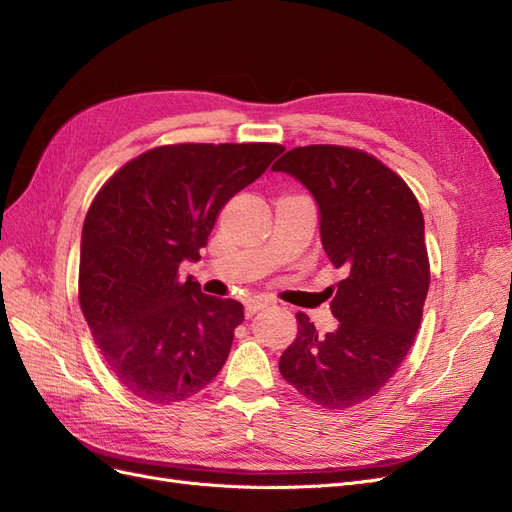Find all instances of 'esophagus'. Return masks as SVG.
I'll use <instances>...</instances> for the list:
<instances>
[{
  "instance_id": "1",
  "label": "esophagus",
  "mask_w": 512,
  "mask_h": 512,
  "mask_svg": "<svg viewBox=\"0 0 512 512\" xmlns=\"http://www.w3.org/2000/svg\"><path fill=\"white\" fill-rule=\"evenodd\" d=\"M269 305V301L267 299H262V297H252V299H247L245 301V316L250 318V316H254L256 312H260V309H265Z\"/></svg>"
}]
</instances>
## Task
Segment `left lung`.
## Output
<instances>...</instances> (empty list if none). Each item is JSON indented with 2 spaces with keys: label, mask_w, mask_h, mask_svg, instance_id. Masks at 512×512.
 Returning a JSON list of instances; mask_svg holds the SVG:
<instances>
[{
  "label": "left lung",
  "mask_w": 512,
  "mask_h": 512,
  "mask_svg": "<svg viewBox=\"0 0 512 512\" xmlns=\"http://www.w3.org/2000/svg\"><path fill=\"white\" fill-rule=\"evenodd\" d=\"M273 170L312 192L324 252L346 273L331 301L339 327L318 335L299 312L280 371L314 404L352 408L393 378L421 327L429 290L423 213L406 181L359 149L297 147Z\"/></svg>",
  "instance_id": "obj_1"
}]
</instances>
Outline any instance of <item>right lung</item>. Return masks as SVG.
<instances>
[{"instance_id": "1", "label": "right lung", "mask_w": 512, "mask_h": 512, "mask_svg": "<svg viewBox=\"0 0 512 512\" xmlns=\"http://www.w3.org/2000/svg\"><path fill=\"white\" fill-rule=\"evenodd\" d=\"M284 151L275 143H181L145 151L108 179L81 239L79 301L104 363L151 404L183 401L220 374L243 305L200 292L196 262L228 200Z\"/></svg>"}]
</instances>
